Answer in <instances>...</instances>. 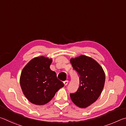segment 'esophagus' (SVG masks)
Masks as SVG:
<instances>
[{"label": "esophagus", "instance_id": "1", "mask_svg": "<svg viewBox=\"0 0 126 126\" xmlns=\"http://www.w3.org/2000/svg\"><path fill=\"white\" fill-rule=\"evenodd\" d=\"M63 83H64V86H66L68 83V80H65V81H64Z\"/></svg>", "mask_w": 126, "mask_h": 126}]
</instances>
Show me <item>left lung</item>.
Wrapping results in <instances>:
<instances>
[{
	"mask_svg": "<svg viewBox=\"0 0 126 126\" xmlns=\"http://www.w3.org/2000/svg\"><path fill=\"white\" fill-rule=\"evenodd\" d=\"M70 61L79 76L80 82L78 90L70 94V97L79 107L86 108L99 97L105 82V74L101 66L91 57L82 55Z\"/></svg>",
	"mask_w": 126,
	"mask_h": 126,
	"instance_id": "left-lung-1",
	"label": "left lung"
}]
</instances>
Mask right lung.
<instances>
[{
  "label": "right lung",
  "instance_id": "obj_1",
  "mask_svg": "<svg viewBox=\"0 0 126 126\" xmlns=\"http://www.w3.org/2000/svg\"><path fill=\"white\" fill-rule=\"evenodd\" d=\"M52 59L43 56L32 59L21 73L20 84L27 98L33 104L43 105L49 102L64 87L55 72L50 69Z\"/></svg>",
  "mask_w": 126,
  "mask_h": 126
}]
</instances>
